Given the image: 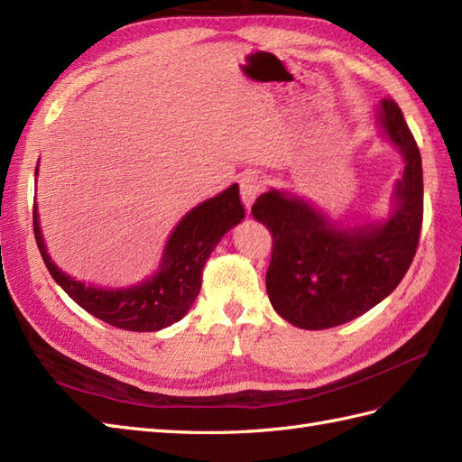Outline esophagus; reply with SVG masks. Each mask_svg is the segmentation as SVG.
Returning a JSON list of instances; mask_svg holds the SVG:
<instances>
[{
	"label": "esophagus",
	"instance_id": "obj_1",
	"mask_svg": "<svg viewBox=\"0 0 462 462\" xmlns=\"http://www.w3.org/2000/svg\"><path fill=\"white\" fill-rule=\"evenodd\" d=\"M263 189H265V181L259 175L247 173V175L242 177V180H240V195H242V200H244V205H245L247 210L252 208L254 200L257 199L259 193L263 191Z\"/></svg>",
	"mask_w": 462,
	"mask_h": 462
}]
</instances>
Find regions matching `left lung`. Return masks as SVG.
Masks as SVG:
<instances>
[{
    "mask_svg": "<svg viewBox=\"0 0 462 462\" xmlns=\"http://www.w3.org/2000/svg\"><path fill=\"white\" fill-rule=\"evenodd\" d=\"M376 116L404 158L388 220L337 228L306 200L277 189L252 207L273 238L265 275L269 300L297 328H334L371 310L398 287L416 255L423 220L420 148L396 101L383 99Z\"/></svg>",
    "mask_w": 462,
    "mask_h": 462,
    "instance_id": "left-lung-1",
    "label": "left lung"
}]
</instances>
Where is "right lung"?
<instances>
[{
  "label": "right lung",
  "mask_w": 462,
  "mask_h": 462,
  "mask_svg": "<svg viewBox=\"0 0 462 462\" xmlns=\"http://www.w3.org/2000/svg\"><path fill=\"white\" fill-rule=\"evenodd\" d=\"M39 170V168H37ZM37 175V171H34ZM245 217L238 185L200 203L177 224L162 255L160 269L140 285L126 289H96L58 269L46 254L39 210L32 208L34 240L46 269L68 297L91 316L128 332H158L191 309L203 281V267L222 236Z\"/></svg>",
  "instance_id": "right-lung-1"
}]
</instances>
